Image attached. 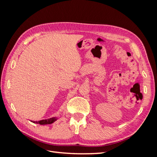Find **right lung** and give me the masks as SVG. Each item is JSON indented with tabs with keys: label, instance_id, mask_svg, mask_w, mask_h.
I'll use <instances>...</instances> for the list:
<instances>
[{
	"label": "right lung",
	"instance_id": "right-lung-1",
	"mask_svg": "<svg viewBox=\"0 0 157 157\" xmlns=\"http://www.w3.org/2000/svg\"><path fill=\"white\" fill-rule=\"evenodd\" d=\"M58 120V118L56 117H52L48 119H45V120H42L39 121H32L33 123H36V124H39L40 125H46V124H51L52 123H54L55 121Z\"/></svg>",
	"mask_w": 157,
	"mask_h": 157
}]
</instances>
